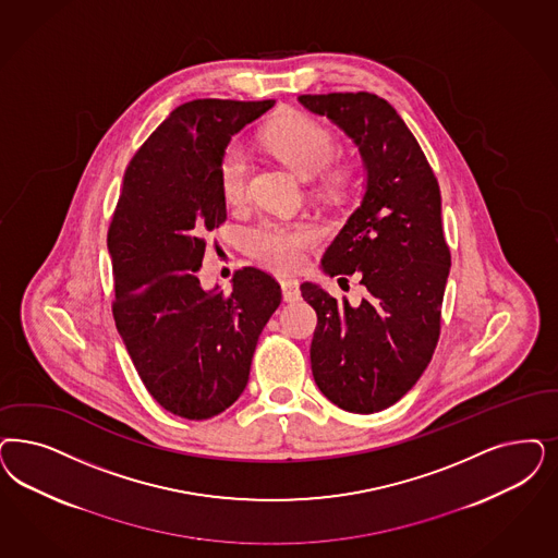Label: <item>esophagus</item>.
<instances>
[{
  "instance_id": "34e87169",
  "label": "esophagus",
  "mask_w": 558,
  "mask_h": 558,
  "mask_svg": "<svg viewBox=\"0 0 558 558\" xmlns=\"http://www.w3.org/2000/svg\"><path fill=\"white\" fill-rule=\"evenodd\" d=\"M280 287H282V296H284L287 303H294V301L301 299V290H299L296 280L284 278V280H280Z\"/></svg>"
}]
</instances>
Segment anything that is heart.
<instances>
[{
	"instance_id": "heart-1",
	"label": "heart",
	"mask_w": 558,
	"mask_h": 558,
	"mask_svg": "<svg viewBox=\"0 0 558 558\" xmlns=\"http://www.w3.org/2000/svg\"><path fill=\"white\" fill-rule=\"evenodd\" d=\"M269 153L287 162L303 177L319 174V190L326 193L344 192L352 179L348 162L329 165L338 150L336 137L324 123L307 116H289L274 121L262 135ZM251 160L241 144H231L218 162V185L225 202L241 204L247 195ZM324 236L319 225L311 220L264 218L247 227L241 234L243 251L264 268L289 274L305 264L308 251Z\"/></svg>"
}]
</instances>
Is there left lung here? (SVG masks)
Segmentation results:
<instances>
[{
	"mask_svg": "<svg viewBox=\"0 0 558 558\" xmlns=\"http://www.w3.org/2000/svg\"><path fill=\"white\" fill-rule=\"evenodd\" d=\"M299 102L344 130L365 162L363 202L322 264L347 282L356 274L366 296L352 307L313 282H303L301 294L317 313L315 384L342 410L373 414L404 398L439 342L451 268L441 192L416 137L385 98L329 93Z\"/></svg>",
	"mask_w": 558,
	"mask_h": 558,
	"instance_id": "8db88e82",
	"label": "left lung"
}]
</instances>
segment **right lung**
<instances>
[{
	"label": "right lung",
	"mask_w": 558,
	"mask_h": 558,
	"mask_svg": "<svg viewBox=\"0 0 558 558\" xmlns=\"http://www.w3.org/2000/svg\"><path fill=\"white\" fill-rule=\"evenodd\" d=\"M271 107L220 98L177 107L130 160L107 232L117 331L148 393L187 421L236 402L257 338L282 301L264 269H236L229 294L206 292L197 278L206 234L227 220L220 156Z\"/></svg>",
	"instance_id": "right-lung-1"
}]
</instances>
